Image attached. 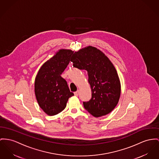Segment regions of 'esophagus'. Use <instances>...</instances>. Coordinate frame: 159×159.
I'll return each mask as SVG.
<instances>
[{
	"label": "esophagus",
	"mask_w": 159,
	"mask_h": 159,
	"mask_svg": "<svg viewBox=\"0 0 159 159\" xmlns=\"http://www.w3.org/2000/svg\"><path fill=\"white\" fill-rule=\"evenodd\" d=\"M79 93H80V91L79 90H77L76 92H74V95L75 96H78V95H79Z\"/></svg>",
	"instance_id": "esophagus-1"
}]
</instances>
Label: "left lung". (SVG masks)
Instances as JSON below:
<instances>
[{"mask_svg": "<svg viewBox=\"0 0 159 159\" xmlns=\"http://www.w3.org/2000/svg\"><path fill=\"white\" fill-rule=\"evenodd\" d=\"M70 61L74 67L87 71L92 98L83 102L85 109L96 117L110 113L120 95V83L113 64L102 51L91 46L75 52Z\"/></svg>", "mask_w": 159, "mask_h": 159, "instance_id": "obj_1", "label": "left lung"}]
</instances>
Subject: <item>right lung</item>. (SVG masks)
Wrapping results in <instances>:
<instances>
[{"label": "right lung", "instance_id": "obj_1", "mask_svg": "<svg viewBox=\"0 0 159 159\" xmlns=\"http://www.w3.org/2000/svg\"><path fill=\"white\" fill-rule=\"evenodd\" d=\"M74 52L70 49H60L43 64L37 75L34 83L35 94L38 104L49 116L62 111L70 92L66 81L61 76L70 62Z\"/></svg>", "mask_w": 159, "mask_h": 159}]
</instances>
